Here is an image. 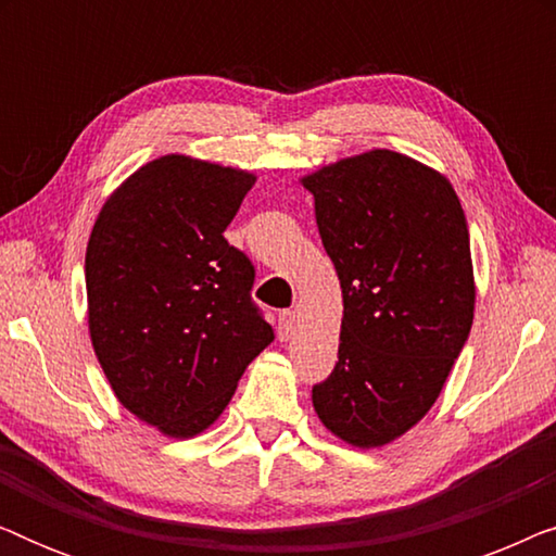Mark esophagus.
Masks as SVG:
<instances>
[{"instance_id":"esophagus-1","label":"esophagus","mask_w":556,"mask_h":556,"mask_svg":"<svg viewBox=\"0 0 556 556\" xmlns=\"http://www.w3.org/2000/svg\"><path fill=\"white\" fill-rule=\"evenodd\" d=\"M293 329H295V314H293V311H280V314H278V337H280V341L291 339Z\"/></svg>"}]
</instances>
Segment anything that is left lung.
Masks as SVG:
<instances>
[{"label": "left lung", "mask_w": 556, "mask_h": 556, "mask_svg": "<svg viewBox=\"0 0 556 556\" xmlns=\"http://www.w3.org/2000/svg\"><path fill=\"white\" fill-rule=\"evenodd\" d=\"M301 185L344 299L339 362L314 387V409L349 445H390L435 405L473 324L466 215L445 174L390 149Z\"/></svg>", "instance_id": "obj_1"}]
</instances>
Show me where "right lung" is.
I'll use <instances>...</instances> for the list:
<instances>
[{
    "mask_svg": "<svg viewBox=\"0 0 556 556\" xmlns=\"http://www.w3.org/2000/svg\"><path fill=\"white\" fill-rule=\"evenodd\" d=\"M255 174L166 154L109 194L86 250L88 333L128 413L166 438L215 425L273 341L255 270L225 240Z\"/></svg>",
    "mask_w": 556,
    "mask_h": 556,
    "instance_id": "1",
    "label": "right lung"
}]
</instances>
